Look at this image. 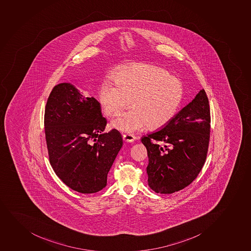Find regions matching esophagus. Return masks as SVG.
Masks as SVG:
<instances>
[{
    "mask_svg": "<svg viewBox=\"0 0 251 251\" xmlns=\"http://www.w3.org/2000/svg\"><path fill=\"white\" fill-rule=\"evenodd\" d=\"M123 140L125 142L132 143L135 140V137L133 135H123Z\"/></svg>",
    "mask_w": 251,
    "mask_h": 251,
    "instance_id": "obj_1",
    "label": "esophagus"
}]
</instances>
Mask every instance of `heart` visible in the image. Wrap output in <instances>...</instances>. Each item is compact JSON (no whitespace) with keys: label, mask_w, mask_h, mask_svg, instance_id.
<instances>
[{"label":"heart","mask_w":251,"mask_h":251,"mask_svg":"<svg viewBox=\"0 0 251 251\" xmlns=\"http://www.w3.org/2000/svg\"><path fill=\"white\" fill-rule=\"evenodd\" d=\"M111 79L105 80L98 90V100L104 113L116 116L128 105L111 126L124 133H135L148 127L160 129L177 112L183 88L179 80L151 64H138L121 69Z\"/></svg>","instance_id":"1"}]
</instances>
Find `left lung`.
I'll use <instances>...</instances> for the list:
<instances>
[{
  "label": "left lung",
  "mask_w": 251,
  "mask_h": 251,
  "mask_svg": "<svg viewBox=\"0 0 251 251\" xmlns=\"http://www.w3.org/2000/svg\"><path fill=\"white\" fill-rule=\"evenodd\" d=\"M210 108L201 89L158 131L141 140L147 149L148 184L157 193L182 190L198 177L203 167L210 138Z\"/></svg>",
  "instance_id": "1"
}]
</instances>
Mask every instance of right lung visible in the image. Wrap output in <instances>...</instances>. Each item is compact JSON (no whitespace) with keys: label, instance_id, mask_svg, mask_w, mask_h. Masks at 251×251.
<instances>
[{"label":"right lung","instance_id":"add662e5","mask_svg":"<svg viewBox=\"0 0 251 251\" xmlns=\"http://www.w3.org/2000/svg\"><path fill=\"white\" fill-rule=\"evenodd\" d=\"M106 118L100 103L73 83L53 87L48 98L45 129L51 166L68 187L81 193H98L123 145L116 129L104 133Z\"/></svg>","mask_w":251,"mask_h":251}]
</instances>
